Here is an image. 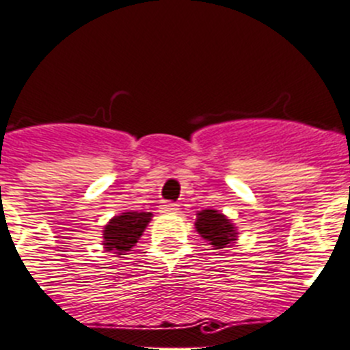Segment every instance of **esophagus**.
Listing matches in <instances>:
<instances>
[{"label":"esophagus","mask_w":350,"mask_h":350,"mask_svg":"<svg viewBox=\"0 0 350 350\" xmlns=\"http://www.w3.org/2000/svg\"><path fill=\"white\" fill-rule=\"evenodd\" d=\"M161 213H170V211H177L178 210V204H175L173 201H163L161 203Z\"/></svg>","instance_id":"1"}]
</instances>
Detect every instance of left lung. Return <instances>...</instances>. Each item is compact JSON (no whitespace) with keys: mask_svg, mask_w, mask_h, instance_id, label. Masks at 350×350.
Segmentation results:
<instances>
[{"mask_svg":"<svg viewBox=\"0 0 350 350\" xmlns=\"http://www.w3.org/2000/svg\"><path fill=\"white\" fill-rule=\"evenodd\" d=\"M196 229L201 234V238L210 241L215 250L226 248L230 241L236 239L232 224L217 210H203L198 213Z\"/></svg>","mask_w":350,"mask_h":350,"instance_id":"left-lung-1","label":"left lung"}]
</instances>
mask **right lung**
I'll list each match as a JSON object with an SVG mask.
<instances>
[{
	"label": "right lung",
	"instance_id": "obj_1",
	"mask_svg": "<svg viewBox=\"0 0 350 350\" xmlns=\"http://www.w3.org/2000/svg\"><path fill=\"white\" fill-rule=\"evenodd\" d=\"M152 213L149 211H126V213L114 217L105 226L104 246L107 252L116 250V253L130 252L131 246H135L144 229L149 224Z\"/></svg>",
	"mask_w": 350,
	"mask_h": 350
}]
</instances>
